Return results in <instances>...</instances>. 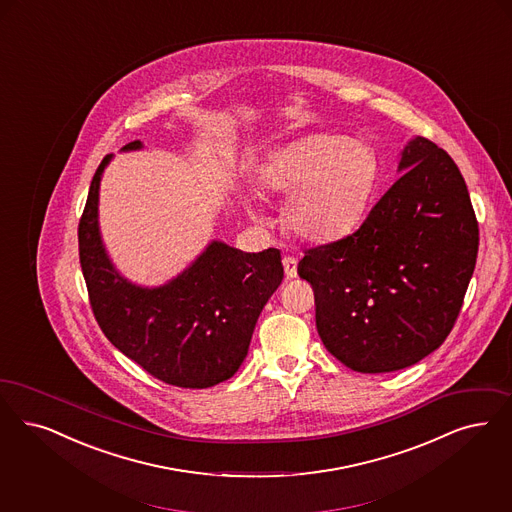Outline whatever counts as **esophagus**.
Listing matches in <instances>:
<instances>
[{"instance_id": "esophagus-1", "label": "esophagus", "mask_w": 512, "mask_h": 512, "mask_svg": "<svg viewBox=\"0 0 512 512\" xmlns=\"http://www.w3.org/2000/svg\"><path fill=\"white\" fill-rule=\"evenodd\" d=\"M284 270H286V278H295L297 276V259L295 257H291V255H286L284 257Z\"/></svg>"}]
</instances>
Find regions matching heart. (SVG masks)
<instances>
[{
    "instance_id": "obj_1",
    "label": "heart",
    "mask_w": 512,
    "mask_h": 512,
    "mask_svg": "<svg viewBox=\"0 0 512 512\" xmlns=\"http://www.w3.org/2000/svg\"><path fill=\"white\" fill-rule=\"evenodd\" d=\"M259 181L287 196L284 217L297 238L333 242L362 221L377 181V158L362 141L308 135L274 150Z\"/></svg>"
}]
</instances>
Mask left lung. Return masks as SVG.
Returning <instances> with one entry per match:
<instances>
[{
	"label": "left lung",
	"mask_w": 512,
	"mask_h": 512,
	"mask_svg": "<svg viewBox=\"0 0 512 512\" xmlns=\"http://www.w3.org/2000/svg\"><path fill=\"white\" fill-rule=\"evenodd\" d=\"M398 171L358 230L310 247L297 266L324 347L360 373L408 368L440 347L478 255V221L450 154L415 137Z\"/></svg>",
	"instance_id": "1"
}]
</instances>
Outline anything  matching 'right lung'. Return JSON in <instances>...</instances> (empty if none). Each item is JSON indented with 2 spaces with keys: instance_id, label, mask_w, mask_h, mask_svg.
<instances>
[{
  "instance_id": "add662e5",
  "label": "right lung",
  "mask_w": 512,
  "mask_h": 512,
  "mask_svg": "<svg viewBox=\"0 0 512 512\" xmlns=\"http://www.w3.org/2000/svg\"><path fill=\"white\" fill-rule=\"evenodd\" d=\"M141 141L125 144L137 150ZM106 156L89 186L78 225L80 265L91 310L106 339L152 377L173 387L207 389L242 366L261 310L284 280L280 251L244 253L211 242L165 286L123 280L99 232V184Z\"/></svg>"
}]
</instances>
